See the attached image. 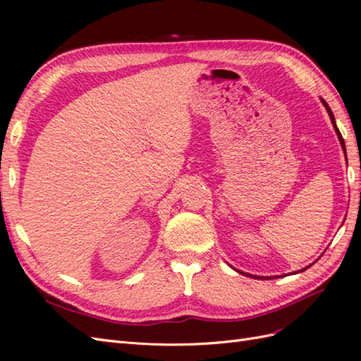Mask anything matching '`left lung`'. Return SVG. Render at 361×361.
I'll use <instances>...</instances> for the list:
<instances>
[{"mask_svg": "<svg viewBox=\"0 0 361 361\" xmlns=\"http://www.w3.org/2000/svg\"><path fill=\"white\" fill-rule=\"evenodd\" d=\"M321 102H322V105L325 106V110H326V113H329V116H330V120H331V123H333V128H334V130H336V134H337V138H338V141H341V146H342V149H343V152H345V157H346V147H345V141H343V138H342V134H341V130H338V128H337V125H336V118H334V114H333V111L330 110V106H329V104H326L322 97H321ZM313 265V264H312ZM312 265H309V267H312ZM309 267H305V268H302V269H300V271H297V272H301V271H304V269H307ZM238 272H241V271H238ZM243 274H245V272H243ZM245 276H250V274H245ZM286 276V274H285ZM250 277H253V279H272V277H259V276H250Z\"/></svg>", "mask_w": 361, "mask_h": 361, "instance_id": "left-lung-1", "label": "left lung"}]
</instances>
